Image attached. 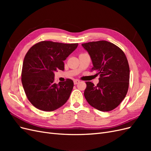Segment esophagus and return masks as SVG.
Listing matches in <instances>:
<instances>
[{
  "label": "esophagus",
  "mask_w": 151,
  "mask_h": 151,
  "mask_svg": "<svg viewBox=\"0 0 151 151\" xmlns=\"http://www.w3.org/2000/svg\"><path fill=\"white\" fill-rule=\"evenodd\" d=\"M79 82H80L79 80H78V79H75V80L74 81V84L75 85H76V84H78V83H79Z\"/></svg>",
  "instance_id": "1"
}]
</instances>
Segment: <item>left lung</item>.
Listing matches in <instances>:
<instances>
[{
	"label": "left lung",
	"instance_id": "left-lung-1",
	"mask_svg": "<svg viewBox=\"0 0 151 151\" xmlns=\"http://www.w3.org/2000/svg\"><path fill=\"white\" fill-rule=\"evenodd\" d=\"M93 63L92 70L99 75V83L94 86L86 82L84 97L88 103L101 111L116 108L127 93L130 68L125 55L115 45L107 41L82 44Z\"/></svg>",
	"mask_w": 151,
	"mask_h": 151
}]
</instances>
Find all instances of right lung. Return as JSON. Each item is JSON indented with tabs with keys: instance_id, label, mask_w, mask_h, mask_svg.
Returning a JSON list of instances; mask_svg holds the SVG:
<instances>
[{
	"instance_id": "obj_1",
	"label": "right lung",
	"mask_w": 151,
	"mask_h": 151,
	"mask_svg": "<svg viewBox=\"0 0 151 151\" xmlns=\"http://www.w3.org/2000/svg\"><path fill=\"white\" fill-rule=\"evenodd\" d=\"M78 46L43 41L27 52L22 64L21 81L27 98L35 107L52 111L64 104L74 87L72 80L55 83V72L64 70L63 61Z\"/></svg>"
}]
</instances>
